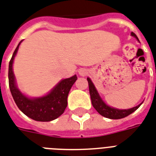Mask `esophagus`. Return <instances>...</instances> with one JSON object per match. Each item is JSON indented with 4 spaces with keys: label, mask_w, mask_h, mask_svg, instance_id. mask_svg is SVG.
<instances>
[{
    "label": "esophagus",
    "mask_w": 156,
    "mask_h": 156,
    "mask_svg": "<svg viewBox=\"0 0 156 156\" xmlns=\"http://www.w3.org/2000/svg\"><path fill=\"white\" fill-rule=\"evenodd\" d=\"M78 73L80 76H86L88 73V70L85 68H81L78 69Z\"/></svg>",
    "instance_id": "34e87169"
}]
</instances>
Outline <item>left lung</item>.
Listing matches in <instances>:
<instances>
[{
    "label": "left lung",
    "mask_w": 156,
    "mask_h": 156,
    "mask_svg": "<svg viewBox=\"0 0 156 156\" xmlns=\"http://www.w3.org/2000/svg\"><path fill=\"white\" fill-rule=\"evenodd\" d=\"M131 35L134 37L137 41H139L135 33L132 32ZM87 82H88L89 92H90V96H91V104H92V105H93V107L96 109L97 112L102 116H104V117L111 119H123V118H125L128 115H131L132 113H133L142 104V102H141V104H139L138 105H136L133 108H131V109H127V110H119V109H116V108H114V107L109 106L108 105L105 103L104 101L101 99V97H100L96 87L94 86L93 83L91 82L90 78H87Z\"/></svg>",
    "instance_id": "left-lung-1"
}]
</instances>
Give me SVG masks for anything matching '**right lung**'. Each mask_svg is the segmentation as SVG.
Listing matches in <instances>:
<instances>
[{"label": "right lung", "mask_w": 156, "mask_h": 156, "mask_svg": "<svg viewBox=\"0 0 156 156\" xmlns=\"http://www.w3.org/2000/svg\"><path fill=\"white\" fill-rule=\"evenodd\" d=\"M20 41L13 53L9 64V86L14 101L21 111L28 117L36 121L49 122L54 120L65 111L67 107V98L70 89L77 80V75L62 79L50 92L40 97H28L23 94L16 85L13 72V63L17 54Z\"/></svg>", "instance_id": "right-lung-1"}]
</instances>
